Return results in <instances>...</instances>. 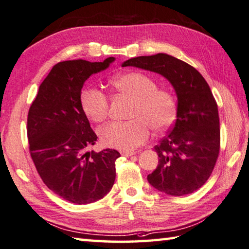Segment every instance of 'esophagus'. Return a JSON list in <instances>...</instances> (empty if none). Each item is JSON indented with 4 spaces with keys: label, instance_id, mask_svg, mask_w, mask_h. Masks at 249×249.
Segmentation results:
<instances>
[{
    "label": "esophagus",
    "instance_id": "34e87169",
    "mask_svg": "<svg viewBox=\"0 0 249 249\" xmlns=\"http://www.w3.org/2000/svg\"><path fill=\"white\" fill-rule=\"evenodd\" d=\"M136 154V152H129V151H121V155L125 156V158H129V156H132Z\"/></svg>",
    "mask_w": 249,
    "mask_h": 249
}]
</instances>
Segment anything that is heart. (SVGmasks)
<instances>
[{
    "label": "heart",
    "mask_w": 249,
    "mask_h": 249,
    "mask_svg": "<svg viewBox=\"0 0 249 249\" xmlns=\"http://www.w3.org/2000/svg\"><path fill=\"white\" fill-rule=\"evenodd\" d=\"M118 93L132 99L128 121H115L99 129V139L107 147L134 150L147 141L151 127L156 132L165 131L175 122L178 112L177 97L167 87H158L153 77L141 72L121 74L111 81ZM82 108L95 122H103L109 115L110 103L102 90L83 91Z\"/></svg>",
    "instance_id": "1"
}]
</instances>
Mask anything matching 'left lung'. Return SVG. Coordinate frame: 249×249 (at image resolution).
<instances>
[{"label":"left lung","instance_id":"8db88e82","mask_svg":"<svg viewBox=\"0 0 249 249\" xmlns=\"http://www.w3.org/2000/svg\"><path fill=\"white\" fill-rule=\"evenodd\" d=\"M122 67H137L162 74L178 98L177 119L169 133L154 146L159 165L147 176L164 194L186 196L206 184L220 154V118L215 98L197 70L165 53L137 56Z\"/></svg>","mask_w":249,"mask_h":249}]
</instances>
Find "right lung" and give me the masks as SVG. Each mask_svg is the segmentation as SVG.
Instances as JSON below:
<instances>
[{
  "label": "right lung",
  "mask_w": 249,
  "mask_h": 249,
  "mask_svg": "<svg viewBox=\"0 0 249 249\" xmlns=\"http://www.w3.org/2000/svg\"><path fill=\"white\" fill-rule=\"evenodd\" d=\"M103 62L70 60L56 63L39 86L27 118L29 152L48 188L64 200L87 204L105 197L116 179L119 152H86L97 136L81 104L82 87L91 74L107 69Z\"/></svg>",
  "instance_id": "add662e5"
}]
</instances>
